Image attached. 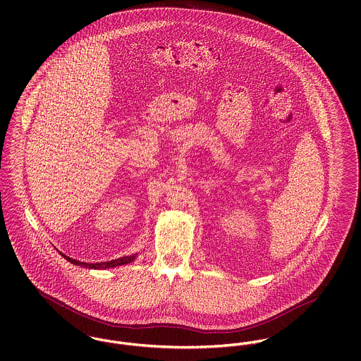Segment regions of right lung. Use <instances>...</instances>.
<instances>
[{
    "mask_svg": "<svg viewBox=\"0 0 361 361\" xmlns=\"http://www.w3.org/2000/svg\"><path fill=\"white\" fill-rule=\"evenodd\" d=\"M62 257L65 259H68L69 262L75 264V265H80V267H85V268H90V269H106V268H115V267H119V265H125V264H130L135 258L137 257V253L136 255H132V256H123L121 258H115V259H111V261H104V262H83V261H79V259H75V258H71L69 256H65L63 253L58 252Z\"/></svg>",
    "mask_w": 361,
    "mask_h": 361,
    "instance_id": "obj_1",
    "label": "right lung"
}]
</instances>
